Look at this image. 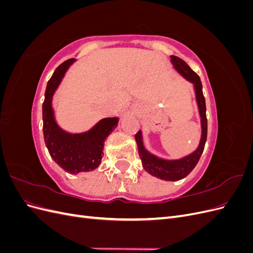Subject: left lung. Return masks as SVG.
I'll list each match as a JSON object with an SVG mask.
<instances>
[{
  "label": "left lung",
  "instance_id": "1",
  "mask_svg": "<svg viewBox=\"0 0 253 253\" xmlns=\"http://www.w3.org/2000/svg\"><path fill=\"white\" fill-rule=\"evenodd\" d=\"M171 62L174 65L175 70L177 71L183 78L187 79L191 83H193L194 85L196 102L198 105V111H200L202 122V137L200 144H198L197 149L188 156H185L180 159L167 160L153 155L148 150H145L142 141L141 131H138V133L135 135V140L137 142V147H138V152L142 162L143 169L157 178L174 181L185 178L197 165L205 148L208 126H207L206 116V101L203 94V85L200 77H198V75L191 70L190 66L180 58L176 56H171Z\"/></svg>",
  "mask_w": 253,
  "mask_h": 253
}]
</instances>
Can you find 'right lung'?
<instances>
[{"instance_id":"add662e5","label":"right lung","mask_w":253,"mask_h":253,"mask_svg":"<svg viewBox=\"0 0 253 253\" xmlns=\"http://www.w3.org/2000/svg\"><path fill=\"white\" fill-rule=\"evenodd\" d=\"M75 59L66 60L53 72L47 82L42 105L44 141L51 158L71 174L95 170L101 163L104 140L118 125V118H103L87 132L72 134L61 128L55 119L52 96Z\"/></svg>"}]
</instances>
